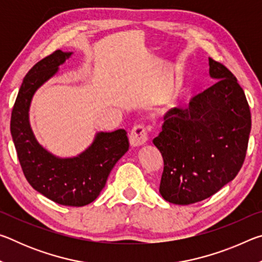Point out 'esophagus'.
Instances as JSON below:
<instances>
[{"label": "esophagus", "instance_id": "1", "mask_svg": "<svg viewBox=\"0 0 262 262\" xmlns=\"http://www.w3.org/2000/svg\"><path fill=\"white\" fill-rule=\"evenodd\" d=\"M148 140V132L147 128L143 125H135L133 127L129 134V142L133 147H139V145L144 144Z\"/></svg>", "mask_w": 262, "mask_h": 262}]
</instances>
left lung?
<instances>
[{
  "mask_svg": "<svg viewBox=\"0 0 262 262\" xmlns=\"http://www.w3.org/2000/svg\"><path fill=\"white\" fill-rule=\"evenodd\" d=\"M217 82L190 99L187 108L164 115L154 139L164 161L159 193L174 205L205 200L234 179L245 161L251 112L233 74L209 57Z\"/></svg>",
  "mask_w": 262,
  "mask_h": 262,
  "instance_id": "1",
  "label": "left lung"
}]
</instances>
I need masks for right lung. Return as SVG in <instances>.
I'll return each instance as SVG.
<instances>
[{
	"label": "right lung",
	"mask_w": 262,
	"mask_h": 262,
	"mask_svg": "<svg viewBox=\"0 0 262 262\" xmlns=\"http://www.w3.org/2000/svg\"><path fill=\"white\" fill-rule=\"evenodd\" d=\"M72 53L57 50L29 70L11 112L10 132L26 180L32 187L62 206H86L98 198L113 166L129 148L127 132L98 133L85 151L59 158L43 149L29 122L31 99L39 86L56 74Z\"/></svg>",
	"instance_id": "1"
}]
</instances>
